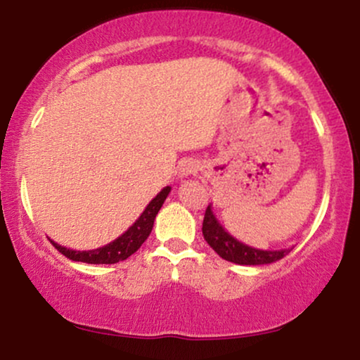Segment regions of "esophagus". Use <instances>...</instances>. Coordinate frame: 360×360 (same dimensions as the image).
Segmentation results:
<instances>
[{
    "label": "esophagus",
    "mask_w": 360,
    "mask_h": 360,
    "mask_svg": "<svg viewBox=\"0 0 360 360\" xmlns=\"http://www.w3.org/2000/svg\"><path fill=\"white\" fill-rule=\"evenodd\" d=\"M198 171H200V164H198L196 160H184L179 167V176L188 177V176L196 174Z\"/></svg>",
    "instance_id": "34e87169"
}]
</instances>
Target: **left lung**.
Instances as JSON below:
<instances>
[{
	"label": "left lung",
	"mask_w": 360,
	"mask_h": 360,
	"mask_svg": "<svg viewBox=\"0 0 360 360\" xmlns=\"http://www.w3.org/2000/svg\"><path fill=\"white\" fill-rule=\"evenodd\" d=\"M203 237L208 245L220 255L221 259L229 262L240 264V266H262V264H271L276 260L283 259L288 255L291 249L284 250H260L254 247L245 245L233 238L225 229L218 223L212 212V205H208L203 218Z\"/></svg>",
	"instance_id": "left-lung-1"
}]
</instances>
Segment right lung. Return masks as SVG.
I'll return each instance as SVG.
<instances>
[{
	"instance_id": "1",
	"label": "right lung",
	"mask_w": 360,
	"mask_h": 360,
	"mask_svg": "<svg viewBox=\"0 0 360 360\" xmlns=\"http://www.w3.org/2000/svg\"><path fill=\"white\" fill-rule=\"evenodd\" d=\"M169 193H171V188L166 186V188L147 205V208L143 210L142 214H140L139 220L135 221L125 233L120 235L117 240L110 242L108 245L100 247V249L94 250H72L51 240L52 245L56 247L62 255H65V257L71 260H76V262L117 264L120 260H125L130 257L131 254H135V252L140 249V245L147 240V237L152 232V226H154L157 213H159L160 206L166 201Z\"/></svg>"
}]
</instances>
